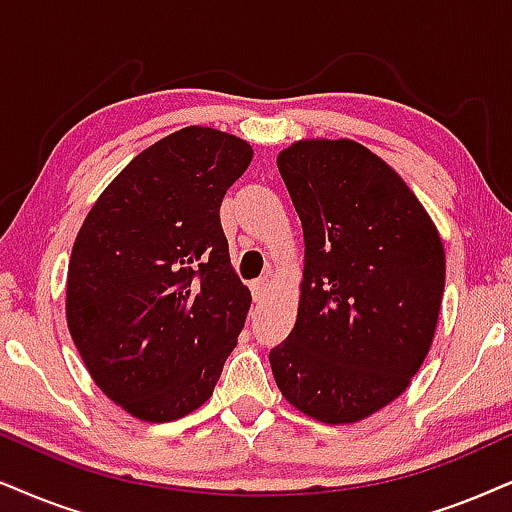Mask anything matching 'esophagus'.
<instances>
[{
    "label": "esophagus",
    "instance_id": "1",
    "mask_svg": "<svg viewBox=\"0 0 512 512\" xmlns=\"http://www.w3.org/2000/svg\"><path fill=\"white\" fill-rule=\"evenodd\" d=\"M267 290H269V278H257V281L252 283V297H255V300H262V297L267 295Z\"/></svg>",
    "mask_w": 512,
    "mask_h": 512
}]
</instances>
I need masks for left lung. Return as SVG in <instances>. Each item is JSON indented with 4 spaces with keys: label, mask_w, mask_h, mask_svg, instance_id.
Here are the masks:
<instances>
[{
    "label": "left lung",
    "mask_w": 512,
    "mask_h": 512,
    "mask_svg": "<svg viewBox=\"0 0 512 512\" xmlns=\"http://www.w3.org/2000/svg\"><path fill=\"white\" fill-rule=\"evenodd\" d=\"M276 165L302 222L304 271L271 371L304 416L357 423L397 399L428 357L442 238L406 181L357 141H295Z\"/></svg>",
    "instance_id": "left-lung-1"
}]
</instances>
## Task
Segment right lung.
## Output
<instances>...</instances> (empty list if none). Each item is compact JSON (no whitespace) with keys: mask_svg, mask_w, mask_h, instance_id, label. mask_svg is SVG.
<instances>
[{"mask_svg":"<svg viewBox=\"0 0 512 512\" xmlns=\"http://www.w3.org/2000/svg\"><path fill=\"white\" fill-rule=\"evenodd\" d=\"M252 146L212 127L155 141L84 217L66 319L94 383L129 416L170 423L212 397L250 309L219 222Z\"/></svg>","mask_w":512,"mask_h":512,"instance_id":"right-lung-1","label":"right lung"}]
</instances>
